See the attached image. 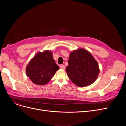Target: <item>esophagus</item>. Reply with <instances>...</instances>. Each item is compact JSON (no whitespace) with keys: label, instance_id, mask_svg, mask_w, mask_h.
<instances>
[{"label":"esophagus","instance_id":"esophagus-1","mask_svg":"<svg viewBox=\"0 0 126 126\" xmlns=\"http://www.w3.org/2000/svg\"><path fill=\"white\" fill-rule=\"evenodd\" d=\"M60 68L61 69H63V70H64L65 69V66L64 65H61L60 66Z\"/></svg>","mask_w":126,"mask_h":126}]
</instances>
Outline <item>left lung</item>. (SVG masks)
I'll list each match as a JSON object with an SVG mask.
<instances>
[{
    "mask_svg": "<svg viewBox=\"0 0 126 126\" xmlns=\"http://www.w3.org/2000/svg\"><path fill=\"white\" fill-rule=\"evenodd\" d=\"M68 63L66 68L67 76L79 87L92 84L98 77V63L87 50L80 48L70 52Z\"/></svg>",
    "mask_w": 126,
    "mask_h": 126,
    "instance_id": "1",
    "label": "left lung"
}]
</instances>
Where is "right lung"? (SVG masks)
Listing matches in <instances>:
<instances>
[{
	"instance_id": "add662e5",
	"label": "right lung",
	"mask_w": 126,
	"mask_h": 126,
	"mask_svg": "<svg viewBox=\"0 0 126 126\" xmlns=\"http://www.w3.org/2000/svg\"><path fill=\"white\" fill-rule=\"evenodd\" d=\"M59 69L52 52L47 50L37 53L26 66V73L33 83L44 85L51 80Z\"/></svg>"
}]
</instances>
